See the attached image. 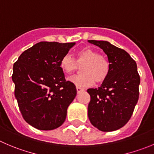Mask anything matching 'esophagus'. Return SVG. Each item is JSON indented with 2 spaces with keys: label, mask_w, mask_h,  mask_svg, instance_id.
<instances>
[{
  "label": "esophagus",
  "mask_w": 154,
  "mask_h": 154,
  "mask_svg": "<svg viewBox=\"0 0 154 154\" xmlns=\"http://www.w3.org/2000/svg\"><path fill=\"white\" fill-rule=\"evenodd\" d=\"M76 89H77V92H78V93H80V92L85 91L84 88H80V87H76Z\"/></svg>",
  "instance_id": "esophagus-1"
}]
</instances>
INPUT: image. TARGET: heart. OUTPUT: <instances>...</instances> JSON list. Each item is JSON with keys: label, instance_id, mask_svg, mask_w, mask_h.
<instances>
[{"label": "heart", "instance_id": "heart-1", "mask_svg": "<svg viewBox=\"0 0 154 154\" xmlns=\"http://www.w3.org/2000/svg\"><path fill=\"white\" fill-rule=\"evenodd\" d=\"M79 65L82 66V73L69 79L77 87L85 88L91 85L94 82H102L107 79L110 72V63L106 57L98 54L97 51L85 48L77 51L75 59L66 54L60 61V67L67 74L73 72Z\"/></svg>", "mask_w": 154, "mask_h": 154}]
</instances>
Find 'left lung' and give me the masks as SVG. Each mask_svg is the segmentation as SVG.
Masks as SVG:
<instances>
[{"label":"left lung","instance_id":"left-lung-1","mask_svg":"<svg viewBox=\"0 0 154 154\" xmlns=\"http://www.w3.org/2000/svg\"><path fill=\"white\" fill-rule=\"evenodd\" d=\"M107 55L110 72L97 88L88 89L91 123L102 131L123 127L131 118L139 97L140 76L136 62L124 50L106 41L89 40Z\"/></svg>","mask_w":154,"mask_h":154}]
</instances>
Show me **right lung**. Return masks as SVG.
<instances>
[{"label": "right lung", "instance_id": "add662e5", "mask_svg": "<svg viewBox=\"0 0 154 154\" xmlns=\"http://www.w3.org/2000/svg\"><path fill=\"white\" fill-rule=\"evenodd\" d=\"M75 43L41 42L25 51L14 64L15 97L27 123L39 130L60 126L77 91L60 67Z\"/></svg>", "mask_w": 154, "mask_h": 154}]
</instances>
